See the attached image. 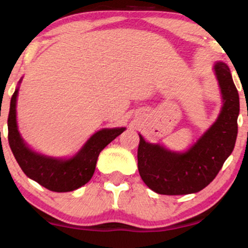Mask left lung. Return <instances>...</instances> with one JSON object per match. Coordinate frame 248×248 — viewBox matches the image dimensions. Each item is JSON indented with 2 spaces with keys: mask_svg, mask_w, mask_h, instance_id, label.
Masks as SVG:
<instances>
[{
  "mask_svg": "<svg viewBox=\"0 0 248 248\" xmlns=\"http://www.w3.org/2000/svg\"><path fill=\"white\" fill-rule=\"evenodd\" d=\"M216 76L223 96L217 120L193 146L176 153L149 143L140 135L138 168L142 181L160 195H189L203 190L218 175L231 155L238 134L239 94L229 66L216 62Z\"/></svg>",
  "mask_w": 248,
  "mask_h": 248,
  "instance_id": "1",
  "label": "left lung"
}]
</instances>
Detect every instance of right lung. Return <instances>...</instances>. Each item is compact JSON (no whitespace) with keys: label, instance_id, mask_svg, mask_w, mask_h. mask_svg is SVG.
<instances>
[{"label":"right lung","instance_id":"1","mask_svg":"<svg viewBox=\"0 0 248 248\" xmlns=\"http://www.w3.org/2000/svg\"><path fill=\"white\" fill-rule=\"evenodd\" d=\"M18 87L10 100L8 116V141L17 163L28 177L50 191L69 192L92 178L99 154L126 128H104L88 139L84 147L71 158H56L42 155L25 144L17 128L16 100Z\"/></svg>","mask_w":248,"mask_h":248}]
</instances>
